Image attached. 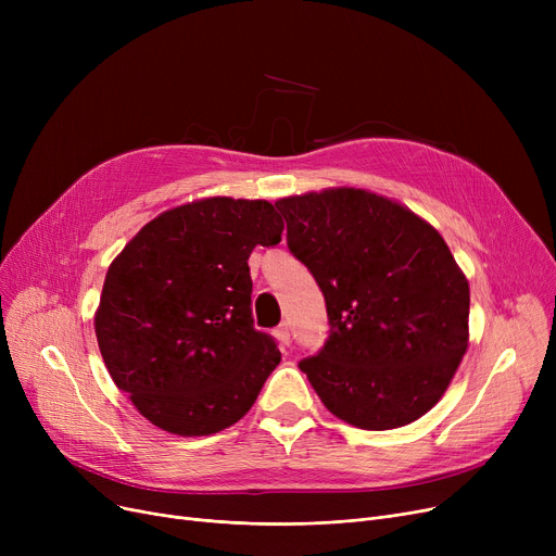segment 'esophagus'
<instances>
[{
  "mask_svg": "<svg viewBox=\"0 0 556 556\" xmlns=\"http://www.w3.org/2000/svg\"><path fill=\"white\" fill-rule=\"evenodd\" d=\"M275 336H277V340H279L281 346H288V344H290V329H288L286 323L275 329Z\"/></svg>",
  "mask_w": 556,
  "mask_h": 556,
  "instance_id": "1",
  "label": "esophagus"
}]
</instances>
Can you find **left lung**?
Listing matches in <instances>:
<instances>
[{"label": "left lung", "instance_id": "8db88e82", "mask_svg": "<svg viewBox=\"0 0 556 556\" xmlns=\"http://www.w3.org/2000/svg\"><path fill=\"white\" fill-rule=\"evenodd\" d=\"M275 207L327 302L329 340L300 361L327 410L365 430L424 417L469 346V281L442 233L365 189L311 191Z\"/></svg>", "mask_w": 556, "mask_h": 556}]
</instances>
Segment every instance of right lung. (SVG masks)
Returning <instances> with one entry per match:
<instances>
[{
    "label": "right lung",
    "mask_w": 556,
    "mask_h": 556,
    "mask_svg": "<svg viewBox=\"0 0 556 556\" xmlns=\"http://www.w3.org/2000/svg\"><path fill=\"white\" fill-rule=\"evenodd\" d=\"M281 231L268 200L202 198L146 223L110 263L94 315L99 349L153 426L214 434L256 401L281 354L254 329L248 258Z\"/></svg>",
    "instance_id": "right-lung-1"
}]
</instances>
